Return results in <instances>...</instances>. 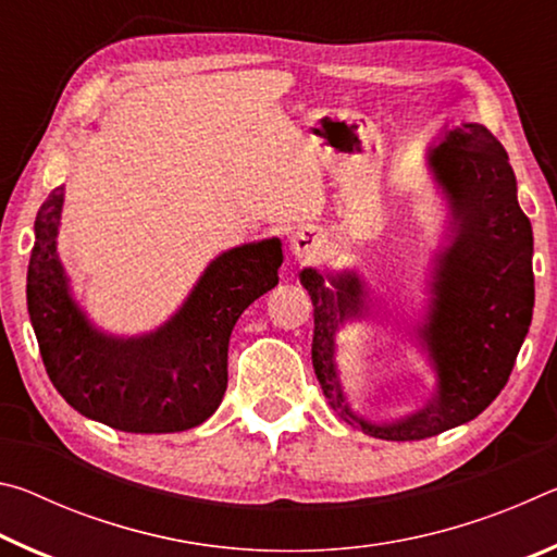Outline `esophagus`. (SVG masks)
<instances>
[{
  "instance_id": "34e87169",
  "label": "esophagus",
  "mask_w": 557,
  "mask_h": 557,
  "mask_svg": "<svg viewBox=\"0 0 557 557\" xmlns=\"http://www.w3.org/2000/svg\"><path fill=\"white\" fill-rule=\"evenodd\" d=\"M319 248H322V235L314 228H299L289 238V250L295 252V258L312 262L319 256Z\"/></svg>"
}]
</instances>
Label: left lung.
Instances as JSON below:
<instances>
[{"label": "left lung", "mask_w": 557, "mask_h": 557, "mask_svg": "<svg viewBox=\"0 0 557 557\" xmlns=\"http://www.w3.org/2000/svg\"><path fill=\"white\" fill-rule=\"evenodd\" d=\"M449 211V245L432 260L430 305L418 326L435 369L437 393L425 408L395 422H371L348 405L334 361L338 324L363 314L356 272L301 270L314 305L312 363L332 408L366 435L425 440L465 425L504 391L533 317V231L516 199V176L502 143L484 125L447 129L428 152Z\"/></svg>", "instance_id": "8db88e82"}]
</instances>
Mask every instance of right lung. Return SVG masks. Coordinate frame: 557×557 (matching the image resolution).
I'll use <instances>...</instances> for the list:
<instances>
[{
    "mask_svg": "<svg viewBox=\"0 0 557 557\" xmlns=\"http://www.w3.org/2000/svg\"><path fill=\"white\" fill-rule=\"evenodd\" d=\"M63 186L34 223L26 305L46 373L73 410L122 432H184L219 410L238 317L277 285L282 243H248L215 258L184 307L157 332L112 336L71 297L55 252Z\"/></svg>",
    "mask_w": 557,
    "mask_h": 557,
    "instance_id": "right-lung-1",
    "label": "right lung"
}]
</instances>
